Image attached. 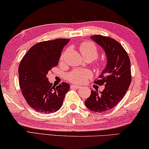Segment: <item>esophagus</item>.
Masks as SVG:
<instances>
[{
  "instance_id": "1",
  "label": "esophagus",
  "mask_w": 149,
  "mask_h": 149,
  "mask_svg": "<svg viewBox=\"0 0 149 149\" xmlns=\"http://www.w3.org/2000/svg\"><path fill=\"white\" fill-rule=\"evenodd\" d=\"M81 86L79 85H74V84H72L71 85V88H80Z\"/></svg>"
}]
</instances>
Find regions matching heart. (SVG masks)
Masks as SVG:
<instances>
[{
    "label": "heart",
    "mask_w": 149,
    "mask_h": 149,
    "mask_svg": "<svg viewBox=\"0 0 149 149\" xmlns=\"http://www.w3.org/2000/svg\"><path fill=\"white\" fill-rule=\"evenodd\" d=\"M80 51L81 54L86 60H93L96 59L99 56V50L97 47L93 42L90 41L82 42L80 45ZM65 57V53L61 56V61H63ZM104 67L103 63H97V67L99 69H102ZM91 73L88 71H81L76 70L71 71L67 75V79L69 82H73L75 84H82L86 82L91 78Z\"/></svg>",
    "instance_id": "obj_1"
}]
</instances>
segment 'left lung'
Segmentation results:
<instances>
[{
  "label": "left lung",
  "mask_w": 149,
  "mask_h": 149,
  "mask_svg": "<svg viewBox=\"0 0 149 149\" xmlns=\"http://www.w3.org/2000/svg\"><path fill=\"white\" fill-rule=\"evenodd\" d=\"M91 38L106 52L107 67L95 81L104 88L100 93L92 90L84 104L92 111L100 113L113 108L125 95L131 82V63L125 49L113 38L101 35H93Z\"/></svg>",
  "instance_id": "obj_1"
}]
</instances>
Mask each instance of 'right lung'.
<instances>
[{
  "mask_svg": "<svg viewBox=\"0 0 149 149\" xmlns=\"http://www.w3.org/2000/svg\"><path fill=\"white\" fill-rule=\"evenodd\" d=\"M69 39L42 41L33 45L18 67L19 85L27 104L37 112L49 113L61 109L70 86L66 82L53 86L48 72L56 67L64 46Z\"/></svg>",
  "mask_w": 149,
  "mask_h": 149,
  "instance_id": "1",
  "label": "right lung"
}]
</instances>
